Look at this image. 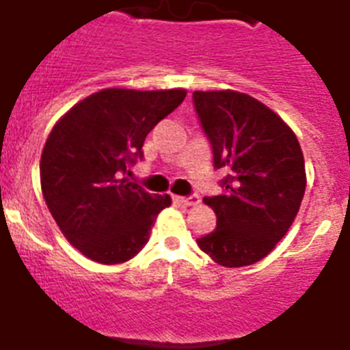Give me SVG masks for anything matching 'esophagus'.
<instances>
[{"instance_id": "esophagus-1", "label": "esophagus", "mask_w": 350, "mask_h": 350, "mask_svg": "<svg viewBox=\"0 0 350 350\" xmlns=\"http://www.w3.org/2000/svg\"><path fill=\"white\" fill-rule=\"evenodd\" d=\"M175 200L180 204H184V206H193V204L200 202V197L193 193V195H189V197H175Z\"/></svg>"}]
</instances>
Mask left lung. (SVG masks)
Returning a JSON list of instances; mask_svg holds the SVG:
<instances>
[{
	"mask_svg": "<svg viewBox=\"0 0 350 350\" xmlns=\"http://www.w3.org/2000/svg\"><path fill=\"white\" fill-rule=\"evenodd\" d=\"M193 105L215 170L226 172L222 195L204 197L217 228L197 244L224 267L251 265L275 250L300 209L304 153L286 122L247 94L193 92Z\"/></svg>",
	"mask_w": 350,
	"mask_h": 350,
	"instance_id": "left-lung-1",
	"label": "left lung"
}]
</instances>
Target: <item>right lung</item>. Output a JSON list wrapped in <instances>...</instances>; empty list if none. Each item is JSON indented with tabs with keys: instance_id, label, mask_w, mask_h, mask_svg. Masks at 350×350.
Returning <instances> with one entry per match:
<instances>
[{
	"instance_id": "right-lung-1",
	"label": "right lung",
	"mask_w": 350,
	"mask_h": 350,
	"mask_svg": "<svg viewBox=\"0 0 350 350\" xmlns=\"http://www.w3.org/2000/svg\"><path fill=\"white\" fill-rule=\"evenodd\" d=\"M186 97L177 90L106 88L66 111L41 153V189L70 244L99 264H122L146 245L170 195L130 183L144 139Z\"/></svg>"
}]
</instances>
